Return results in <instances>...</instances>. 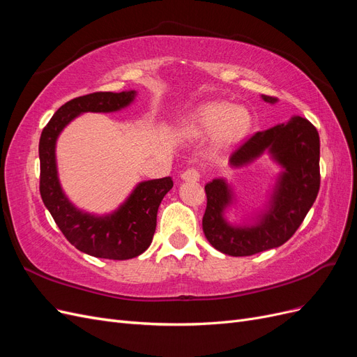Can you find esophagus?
<instances>
[{
  "mask_svg": "<svg viewBox=\"0 0 357 357\" xmlns=\"http://www.w3.org/2000/svg\"><path fill=\"white\" fill-rule=\"evenodd\" d=\"M199 177H201L199 171L195 168H189L186 171H183V174H181V180H185V181H198Z\"/></svg>",
  "mask_w": 357,
  "mask_h": 357,
  "instance_id": "esophagus-1",
  "label": "esophagus"
}]
</instances>
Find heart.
<instances>
[{"mask_svg": "<svg viewBox=\"0 0 357 357\" xmlns=\"http://www.w3.org/2000/svg\"><path fill=\"white\" fill-rule=\"evenodd\" d=\"M181 131L192 138L213 134L220 146H231L243 139L252 126V114L243 105L226 101L205 102L181 122Z\"/></svg>", "mask_w": 357, "mask_h": 357, "instance_id": "obj_1", "label": "heart"}]
</instances>
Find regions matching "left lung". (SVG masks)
I'll use <instances>...</instances> for the list:
<instances>
[{"label":"left lung","mask_w":357,"mask_h":357,"mask_svg":"<svg viewBox=\"0 0 357 357\" xmlns=\"http://www.w3.org/2000/svg\"><path fill=\"white\" fill-rule=\"evenodd\" d=\"M262 100L275 104L274 96ZM264 155L271 158L282 171L269 192L264 210L250 222L231 223L226 211L236 204L231 183L214 178L205 185L207 208L202 231L208 243L225 255L252 256L284 244L296 232L314 204L320 188V139L317 129L301 116L256 132L229 158L232 168L253 164Z\"/></svg>","instance_id":"left-lung-1"}]
</instances>
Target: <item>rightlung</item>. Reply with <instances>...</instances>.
<instances>
[{"label": "right lung", "instance_id": "1", "mask_svg": "<svg viewBox=\"0 0 357 357\" xmlns=\"http://www.w3.org/2000/svg\"><path fill=\"white\" fill-rule=\"evenodd\" d=\"M137 91L95 92L63 104L43 129L38 144L40 193L66 238L95 257L125 261L152 244L160 201L171 190V177L139 181L119 207L93 214L75 207L63 192L56 164V142L68 123L83 113H114L131 105Z\"/></svg>", "mask_w": 357, "mask_h": 357}]
</instances>
